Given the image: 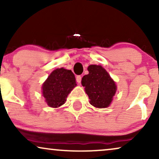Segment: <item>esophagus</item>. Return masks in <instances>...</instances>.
I'll return each mask as SVG.
<instances>
[{
	"mask_svg": "<svg viewBox=\"0 0 159 159\" xmlns=\"http://www.w3.org/2000/svg\"><path fill=\"white\" fill-rule=\"evenodd\" d=\"M76 80H77V82L78 83H80L81 82V80H82V77L80 75H78L77 76V77H76Z\"/></svg>",
	"mask_w": 159,
	"mask_h": 159,
	"instance_id": "34e87169",
	"label": "esophagus"
}]
</instances>
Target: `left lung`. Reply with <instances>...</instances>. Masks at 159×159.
Masks as SVG:
<instances>
[{
	"instance_id": "obj_1",
	"label": "left lung",
	"mask_w": 159,
	"mask_h": 159,
	"mask_svg": "<svg viewBox=\"0 0 159 159\" xmlns=\"http://www.w3.org/2000/svg\"><path fill=\"white\" fill-rule=\"evenodd\" d=\"M88 75L82 79V84L90 99V103L95 108H107L111 103L116 91V85L103 67L90 65Z\"/></svg>"
}]
</instances>
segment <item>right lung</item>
<instances>
[{
	"mask_svg": "<svg viewBox=\"0 0 159 159\" xmlns=\"http://www.w3.org/2000/svg\"><path fill=\"white\" fill-rule=\"evenodd\" d=\"M75 86L77 84L72 71L64 68L56 69L43 84V95L48 106L58 108L65 103L69 93Z\"/></svg>",
	"mask_w": 159,
	"mask_h": 159,
	"instance_id": "add662e5",
	"label": "right lung"
}]
</instances>
